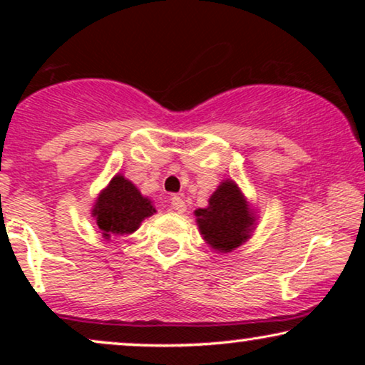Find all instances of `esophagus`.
<instances>
[{
  "label": "esophagus",
  "mask_w": 365,
  "mask_h": 365,
  "mask_svg": "<svg viewBox=\"0 0 365 365\" xmlns=\"http://www.w3.org/2000/svg\"><path fill=\"white\" fill-rule=\"evenodd\" d=\"M171 207H173L176 212H184V211H186V202L182 201V197L173 196V197H171Z\"/></svg>",
  "instance_id": "esophagus-1"
}]
</instances>
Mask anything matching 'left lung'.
I'll use <instances>...</instances> for the list:
<instances>
[{"label": "left lung", "instance_id": "left-lung-1", "mask_svg": "<svg viewBox=\"0 0 365 365\" xmlns=\"http://www.w3.org/2000/svg\"><path fill=\"white\" fill-rule=\"evenodd\" d=\"M199 231L214 249L231 252L249 237L254 216L232 181H224L209 199L206 209L196 211Z\"/></svg>", "mask_w": 365, "mask_h": 365}]
</instances>
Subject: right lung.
Listing matches in <instances>:
<instances>
[{"label": "right lung", "mask_w": 365, "mask_h": 365, "mask_svg": "<svg viewBox=\"0 0 365 365\" xmlns=\"http://www.w3.org/2000/svg\"><path fill=\"white\" fill-rule=\"evenodd\" d=\"M156 212L151 201L124 176H114L109 186L99 194L93 216L104 237L123 236L136 231L143 219Z\"/></svg>", "instance_id": "add662e5"}]
</instances>
